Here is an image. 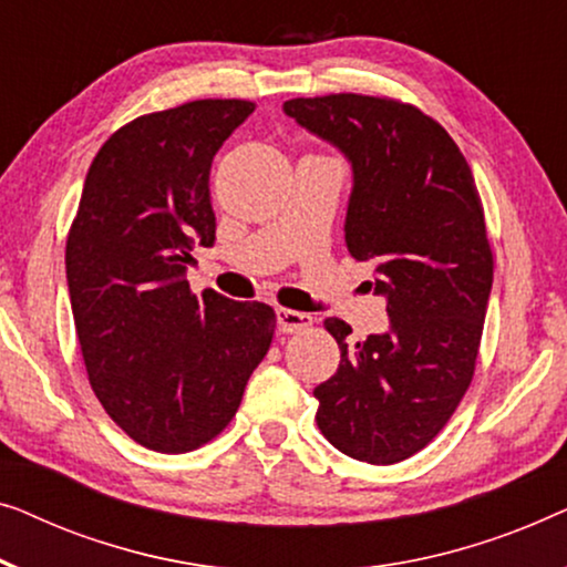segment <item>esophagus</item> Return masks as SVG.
I'll list each match as a JSON object with an SVG mask.
<instances>
[{
	"label": "esophagus",
	"mask_w": 567,
	"mask_h": 567,
	"mask_svg": "<svg viewBox=\"0 0 567 567\" xmlns=\"http://www.w3.org/2000/svg\"><path fill=\"white\" fill-rule=\"evenodd\" d=\"M310 323H313V318L308 313H300V310H290V308H277V329L282 333L306 331Z\"/></svg>",
	"instance_id": "1"
}]
</instances>
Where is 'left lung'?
Returning a JSON list of instances; mask_svg holds the SVG:
<instances>
[{"label":"left lung","instance_id":"8db88e82","mask_svg":"<svg viewBox=\"0 0 567 567\" xmlns=\"http://www.w3.org/2000/svg\"><path fill=\"white\" fill-rule=\"evenodd\" d=\"M285 115L352 164L347 249L374 265L390 329L347 341L326 318L339 370L313 390L318 429L339 452L393 465L434 440L475 372L493 254L473 172L419 107L367 94L287 100Z\"/></svg>","mask_w":567,"mask_h":567}]
</instances>
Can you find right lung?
<instances>
[{
	"mask_svg": "<svg viewBox=\"0 0 567 567\" xmlns=\"http://www.w3.org/2000/svg\"><path fill=\"white\" fill-rule=\"evenodd\" d=\"M254 113L246 100H195L135 117L86 172L66 241L71 310L90 385L133 442L189 452L241 405L275 337V310L187 282L213 246L210 164Z\"/></svg>",
	"mask_w": 567,
	"mask_h": 567,
	"instance_id": "1",
	"label": "right lung"
}]
</instances>
